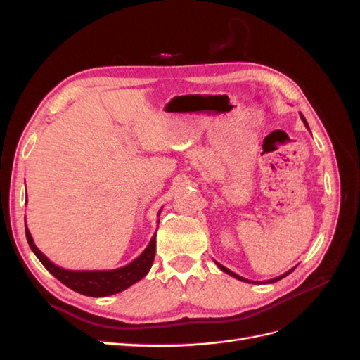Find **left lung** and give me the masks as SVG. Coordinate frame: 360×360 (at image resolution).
I'll list each match as a JSON object with an SVG mask.
<instances>
[{
	"label": "left lung",
	"instance_id": "obj_1",
	"mask_svg": "<svg viewBox=\"0 0 360 360\" xmlns=\"http://www.w3.org/2000/svg\"><path fill=\"white\" fill-rule=\"evenodd\" d=\"M300 117H302V122L304 123V126H307L308 129H309V126H308V123H307V120H304V117L300 114ZM214 263H216V261H214ZM217 264V267H219L222 271H225V274H228V275H230V276H233V278H236V279H238V281H243V282H249V284H261V282H254V281H249V279H246V278H242L240 275H236L234 274V271H231L230 269H226V267H224L222 264H219V263H216ZM294 269H296V267H292V269H290L288 271H285V274L284 275H281V276H278V278H274V279H269V281H264L263 282V284H274V282H276V281H279V279H282V278H285L287 275H290L291 274V271L294 270Z\"/></svg>",
	"mask_w": 360,
	"mask_h": 360
}]
</instances>
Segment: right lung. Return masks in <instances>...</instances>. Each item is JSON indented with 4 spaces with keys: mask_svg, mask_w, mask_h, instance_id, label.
<instances>
[{
    "mask_svg": "<svg viewBox=\"0 0 360 360\" xmlns=\"http://www.w3.org/2000/svg\"><path fill=\"white\" fill-rule=\"evenodd\" d=\"M159 210L158 216L160 214ZM25 236L28 245L32 252L40 259V263L46 267L51 275L56 276L64 285L70 290L84 294L90 297H106L112 296L120 291H124L135 282L143 279L153 264L155 254H156V234L151 237L150 243L144 249V252L136 257L132 263H129L123 267L112 269V270H69L56 266L49 261V258L41 254L39 248L34 245L31 233L25 224Z\"/></svg>",
    "mask_w": 360,
    "mask_h": 360,
    "instance_id": "right-lung-1",
    "label": "right lung"
}]
</instances>
